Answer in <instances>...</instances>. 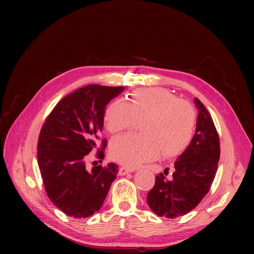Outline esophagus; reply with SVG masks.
<instances>
[{
	"label": "esophagus",
	"instance_id": "1",
	"mask_svg": "<svg viewBox=\"0 0 254 254\" xmlns=\"http://www.w3.org/2000/svg\"><path fill=\"white\" fill-rule=\"evenodd\" d=\"M130 172H131V170H130V168H128L126 166H121L120 167V171H119V174L121 176H124V175H126V174H128Z\"/></svg>",
	"mask_w": 254,
	"mask_h": 254
}]
</instances>
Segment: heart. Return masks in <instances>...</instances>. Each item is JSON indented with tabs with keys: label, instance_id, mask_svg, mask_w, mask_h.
I'll return each mask as SVG.
<instances>
[{
	"label": "heart",
	"instance_id": "1",
	"mask_svg": "<svg viewBox=\"0 0 254 254\" xmlns=\"http://www.w3.org/2000/svg\"><path fill=\"white\" fill-rule=\"evenodd\" d=\"M144 120V134H126L114 139L110 153L128 167H136L159 157H173L186 149L194 134L196 117L193 107L162 88L132 91L128 103L111 102L105 110L104 122L111 133L132 128Z\"/></svg>",
	"mask_w": 254,
	"mask_h": 254
}]
</instances>
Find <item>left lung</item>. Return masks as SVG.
I'll return each mask as SVG.
<instances>
[{"label": "left lung", "mask_w": 254, "mask_h": 254, "mask_svg": "<svg viewBox=\"0 0 254 254\" xmlns=\"http://www.w3.org/2000/svg\"><path fill=\"white\" fill-rule=\"evenodd\" d=\"M195 104L199 113L190 144L176 160L173 178L167 180L160 173L147 195L149 207L161 217H180L195 209L209 193L217 171L218 132L204 105L198 98Z\"/></svg>", "instance_id": "obj_1"}]
</instances>
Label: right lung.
<instances>
[{
    "label": "right lung",
    "mask_w": 254,
    "mask_h": 254,
    "mask_svg": "<svg viewBox=\"0 0 254 254\" xmlns=\"http://www.w3.org/2000/svg\"><path fill=\"white\" fill-rule=\"evenodd\" d=\"M124 87L88 84L64 96L54 107L40 130L37 159L48 197L67 216L86 218L101 209L119 166L109 163L88 171V155L95 149L104 159L102 140L106 106Z\"/></svg>",
    "instance_id": "1"
}]
</instances>
